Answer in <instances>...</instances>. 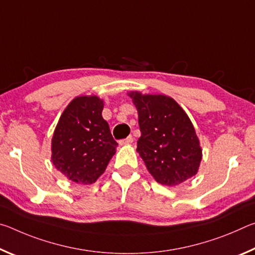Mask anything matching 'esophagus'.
<instances>
[{
	"label": "esophagus",
	"mask_w": 255,
	"mask_h": 255,
	"mask_svg": "<svg viewBox=\"0 0 255 255\" xmlns=\"http://www.w3.org/2000/svg\"><path fill=\"white\" fill-rule=\"evenodd\" d=\"M132 141H133V138H132V136H128L127 138H125V139L119 140V144H120V145H125V144H130V143H132Z\"/></svg>",
	"instance_id": "obj_1"
}]
</instances>
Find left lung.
I'll return each mask as SVG.
<instances>
[{
	"instance_id": "1",
	"label": "left lung",
	"mask_w": 255,
	"mask_h": 255,
	"mask_svg": "<svg viewBox=\"0 0 255 255\" xmlns=\"http://www.w3.org/2000/svg\"><path fill=\"white\" fill-rule=\"evenodd\" d=\"M138 111L137 152L158 183L173 187L195 175L201 148L187 114L166 96L129 94Z\"/></svg>"
}]
</instances>
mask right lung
Returning <instances> with one entry per match:
<instances>
[{
	"mask_svg": "<svg viewBox=\"0 0 255 255\" xmlns=\"http://www.w3.org/2000/svg\"><path fill=\"white\" fill-rule=\"evenodd\" d=\"M98 97L75 98L59 118L51 140L56 169L77 183L91 184L105 172L118 143L102 118Z\"/></svg>",
	"mask_w": 255,
	"mask_h": 255,
	"instance_id": "right-lung-1",
	"label": "right lung"
}]
</instances>
